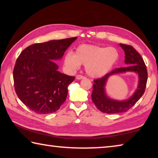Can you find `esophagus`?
I'll return each mask as SVG.
<instances>
[{
	"instance_id": "obj_1",
	"label": "esophagus",
	"mask_w": 158,
	"mask_h": 158,
	"mask_svg": "<svg viewBox=\"0 0 158 158\" xmlns=\"http://www.w3.org/2000/svg\"><path fill=\"white\" fill-rule=\"evenodd\" d=\"M85 77H84V76H83V75H80V74H78V75H77V77H76V79H79V80H80V79H85Z\"/></svg>"
}]
</instances>
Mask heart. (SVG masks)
<instances>
[{
  "instance_id": "1",
  "label": "heart",
  "mask_w": 158,
  "mask_h": 158,
  "mask_svg": "<svg viewBox=\"0 0 158 158\" xmlns=\"http://www.w3.org/2000/svg\"><path fill=\"white\" fill-rule=\"evenodd\" d=\"M118 57L119 53L114 47L81 44L77 47L74 53H66L64 63L71 70H77L80 65H84L89 76L100 77L111 70Z\"/></svg>"
}]
</instances>
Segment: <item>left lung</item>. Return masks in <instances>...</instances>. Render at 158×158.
I'll return each mask as SVG.
<instances>
[{"mask_svg":"<svg viewBox=\"0 0 158 158\" xmlns=\"http://www.w3.org/2000/svg\"><path fill=\"white\" fill-rule=\"evenodd\" d=\"M120 46L125 52V63L127 66L115 69L102 78L94 80L93 85L92 100L99 110L103 113L118 114L126 112L135 105L145 92L148 73L142 57L132 46L124 44H120ZM127 71H134L138 74L139 83L137 90L127 100L118 101L109 98L105 91L106 83L108 77Z\"/></svg>","mask_w":158,"mask_h":158,"instance_id":"1","label":"left lung"}]
</instances>
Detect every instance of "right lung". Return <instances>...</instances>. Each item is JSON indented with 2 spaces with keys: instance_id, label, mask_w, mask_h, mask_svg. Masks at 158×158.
I'll return each mask as SVG.
<instances>
[{
  "instance_id": "right-lung-1",
  "label": "right lung",
  "mask_w": 158,
  "mask_h": 158,
  "mask_svg": "<svg viewBox=\"0 0 158 158\" xmlns=\"http://www.w3.org/2000/svg\"><path fill=\"white\" fill-rule=\"evenodd\" d=\"M77 38L33 44L19 56L13 70L15 92L31 111L39 114L53 113L65 101L68 85L75 77L58 72L54 61L63 58Z\"/></svg>"
}]
</instances>
